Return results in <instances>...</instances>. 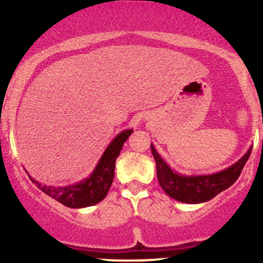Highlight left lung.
<instances>
[{
    "instance_id": "left-lung-1",
    "label": "left lung",
    "mask_w": 263,
    "mask_h": 263,
    "mask_svg": "<svg viewBox=\"0 0 263 263\" xmlns=\"http://www.w3.org/2000/svg\"><path fill=\"white\" fill-rule=\"evenodd\" d=\"M151 151L155 157L157 167V178L162 189L171 198L188 204H199L210 200L214 197L228 189L240 177L243 165L251 155L252 147L241 157L236 163L226 170L208 176H182L172 171V168L162 159L153 144Z\"/></svg>"
}]
</instances>
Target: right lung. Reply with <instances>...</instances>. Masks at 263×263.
<instances>
[{
  "mask_svg": "<svg viewBox=\"0 0 263 263\" xmlns=\"http://www.w3.org/2000/svg\"><path fill=\"white\" fill-rule=\"evenodd\" d=\"M132 132L134 129H125L121 134L117 135L105 149L104 155L101 156L100 161L92 173L79 183L55 188V186L42 185L31 176L29 178L33 183L37 184L42 192L68 208L78 209V208L91 206V205L100 203L102 199L106 197L108 189L112 184L116 158L121 152L123 143L127 141Z\"/></svg>",
  "mask_w": 263,
  "mask_h": 263,
  "instance_id": "right-lung-1",
  "label": "right lung"
}]
</instances>
